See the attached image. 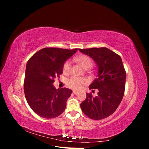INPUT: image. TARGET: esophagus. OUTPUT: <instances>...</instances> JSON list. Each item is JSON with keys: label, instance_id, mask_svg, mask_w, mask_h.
<instances>
[{"label": "esophagus", "instance_id": "esophagus-1", "mask_svg": "<svg viewBox=\"0 0 149 149\" xmlns=\"http://www.w3.org/2000/svg\"><path fill=\"white\" fill-rule=\"evenodd\" d=\"M73 94H76H76H78L79 93V92H78V91H73Z\"/></svg>", "mask_w": 149, "mask_h": 149}]
</instances>
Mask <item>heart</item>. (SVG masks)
<instances>
[{"mask_svg": "<svg viewBox=\"0 0 149 149\" xmlns=\"http://www.w3.org/2000/svg\"><path fill=\"white\" fill-rule=\"evenodd\" d=\"M74 60L85 70L91 68L93 65V62L91 58L86 55H79L74 58ZM71 63L70 61L68 60L65 61L63 66V71L65 74L69 73L71 69ZM86 81L84 79L71 77L67 81V85L72 89H79L83 86V85L86 84Z\"/></svg>", "mask_w": 149, "mask_h": 149, "instance_id": "1", "label": "heart"}]
</instances>
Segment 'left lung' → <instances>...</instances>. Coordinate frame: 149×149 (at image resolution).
Here are the masks:
<instances>
[{"mask_svg":"<svg viewBox=\"0 0 149 149\" xmlns=\"http://www.w3.org/2000/svg\"><path fill=\"white\" fill-rule=\"evenodd\" d=\"M79 50L93 58L98 70L96 78L89 87L90 89H97V94L94 97L86 93L81 108L89 118L104 119L114 113L124 96L126 73L123 61L118 54L105 47Z\"/></svg>","mask_w":149,"mask_h":149,"instance_id":"left-lung-1","label":"left lung"}]
</instances>
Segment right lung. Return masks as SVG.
Segmentation results:
<instances>
[{
    "mask_svg": "<svg viewBox=\"0 0 149 149\" xmlns=\"http://www.w3.org/2000/svg\"><path fill=\"white\" fill-rule=\"evenodd\" d=\"M77 50L45 48L35 53L26 63L25 98L31 109L42 118H56L65 111L72 90L65 88L56 89L53 83L63 73L65 61Z\"/></svg>",
    "mask_w": 149,
    "mask_h": 149,
    "instance_id": "add662e5",
    "label": "right lung"
}]
</instances>
